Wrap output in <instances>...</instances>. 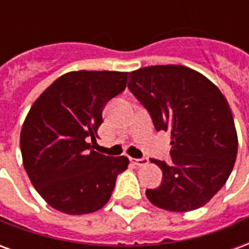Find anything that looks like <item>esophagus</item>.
I'll return each instance as SVG.
<instances>
[{
	"mask_svg": "<svg viewBox=\"0 0 249 249\" xmlns=\"http://www.w3.org/2000/svg\"><path fill=\"white\" fill-rule=\"evenodd\" d=\"M130 161L133 162L135 165H137V167H144V165H146L148 164V159H145V157H142V159H130Z\"/></svg>",
	"mask_w": 249,
	"mask_h": 249,
	"instance_id": "obj_1",
	"label": "esophagus"
}]
</instances>
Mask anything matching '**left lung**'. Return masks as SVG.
Masks as SVG:
<instances>
[{"label":"left lung","mask_w":249,"mask_h":249,"mask_svg":"<svg viewBox=\"0 0 249 249\" xmlns=\"http://www.w3.org/2000/svg\"><path fill=\"white\" fill-rule=\"evenodd\" d=\"M128 88L149 112L156 130L171 132V159H152L162 171L153 205L171 212L203 207L227 183L237 155L228 101L213 82L183 65L145 66L129 73Z\"/></svg>","instance_id":"left-lung-1"}]
</instances>
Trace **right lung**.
<instances>
[{
    "label": "right lung",
    "instance_id": "obj_1",
    "mask_svg": "<svg viewBox=\"0 0 249 249\" xmlns=\"http://www.w3.org/2000/svg\"><path fill=\"white\" fill-rule=\"evenodd\" d=\"M128 71H69L41 93L21 129L24 168L40 196L66 214L92 213L108 203L128 157H109L92 144L103 110L126 87Z\"/></svg>",
    "mask_w": 249,
    "mask_h": 249
}]
</instances>
